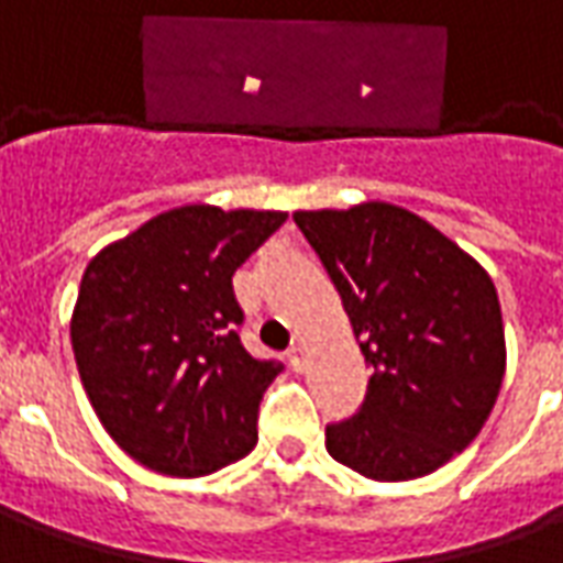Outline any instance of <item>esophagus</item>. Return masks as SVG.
<instances>
[{
    "label": "esophagus",
    "instance_id": "esophagus-1",
    "mask_svg": "<svg viewBox=\"0 0 563 563\" xmlns=\"http://www.w3.org/2000/svg\"><path fill=\"white\" fill-rule=\"evenodd\" d=\"M289 365H292V371H298V374L307 367V350L301 343H295L292 350H289Z\"/></svg>",
    "mask_w": 563,
    "mask_h": 563
}]
</instances>
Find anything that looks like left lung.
<instances>
[{"label": "left lung", "mask_w": 563, "mask_h": 563, "mask_svg": "<svg viewBox=\"0 0 563 563\" xmlns=\"http://www.w3.org/2000/svg\"><path fill=\"white\" fill-rule=\"evenodd\" d=\"M292 220L374 367L362 410L325 428L329 455L379 483L434 473L483 431L504 383L495 283L455 241L398 205L298 210Z\"/></svg>", "instance_id": "obj_1"}]
</instances>
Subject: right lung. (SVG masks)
<instances>
[{"label":"right lung","instance_id":"obj_1","mask_svg":"<svg viewBox=\"0 0 563 563\" xmlns=\"http://www.w3.org/2000/svg\"><path fill=\"white\" fill-rule=\"evenodd\" d=\"M283 222V210L186 205L87 265L71 350L92 410L129 459L205 476L256 446L258 401L283 365L244 350L232 274Z\"/></svg>","mask_w":563,"mask_h":563}]
</instances>
